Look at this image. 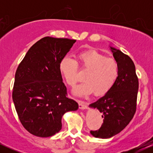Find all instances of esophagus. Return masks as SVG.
<instances>
[{
  "label": "esophagus",
  "instance_id": "obj_1",
  "mask_svg": "<svg viewBox=\"0 0 153 153\" xmlns=\"http://www.w3.org/2000/svg\"><path fill=\"white\" fill-rule=\"evenodd\" d=\"M78 105H79V108H80V109H85V108H87V107H88L87 102H85V101H80V100H78Z\"/></svg>",
  "mask_w": 153,
  "mask_h": 153
}]
</instances>
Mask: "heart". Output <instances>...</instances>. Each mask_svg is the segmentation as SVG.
I'll use <instances>...</instances> for the list:
<instances>
[{"instance_id": "heart-1", "label": "heart", "mask_w": 153, "mask_h": 153, "mask_svg": "<svg viewBox=\"0 0 153 153\" xmlns=\"http://www.w3.org/2000/svg\"><path fill=\"white\" fill-rule=\"evenodd\" d=\"M78 65L86 71L85 81L75 89L78 96H86L94 93L103 96L109 91L118 78L119 67L115 59L107 57L94 50L82 51L78 54ZM78 62L70 56H65L59 63V70L68 85L74 88L80 80Z\"/></svg>"}]
</instances>
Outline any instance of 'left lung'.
<instances>
[{"label":"left lung","instance_id":"8db88e82","mask_svg":"<svg viewBox=\"0 0 153 153\" xmlns=\"http://www.w3.org/2000/svg\"><path fill=\"white\" fill-rule=\"evenodd\" d=\"M111 50L119 64L118 78L107 94L89 106L102 114L101 127L91 131L97 138L107 139L119 134L131 122L137 109L139 81L134 62L122 51L113 47Z\"/></svg>","mask_w":153,"mask_h":153}]
</instances>
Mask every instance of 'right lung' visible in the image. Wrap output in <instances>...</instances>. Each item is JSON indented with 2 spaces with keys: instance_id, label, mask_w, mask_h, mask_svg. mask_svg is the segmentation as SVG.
Returning <instances> with one entry per match:
<instances>
[{
  "instance_id": "add662e5",
  "label": "right lung",
  "mask_w": 153,
  "mask_h": 153,
  "mask_svg": "<svg viewBox=\"0 0 153 153\" xmlns=\"http://www.w3.org/2000/svg\"><path fill=\"white\" fill-rule=\"evenodd\" d=\"M76 40L46 36L29 49L15 74L12 98L21 123L40 137L62 129L65 113L78 104L69 99L62 82L59 63Z\"/></svg>"
}]
</instances>
